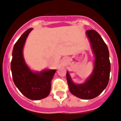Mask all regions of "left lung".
Here are the masks:
<instances>
[{
  "label": "left lung",
  "mask_w": 121,
  "mask_h": 121,
  "mask_svg": "<svg viewBox=\"0 0 121 121\" xmlns=\"http://www.w3.org/2000/svg\"><path fill=\"white\" fill-rule=\"evenodd\" d=\"M86 33L95 58L92 73L82 84H75L68 71L66 79L73 95L81 99L90 100L97 97L106 89L109 79L111 65L109 50L100 34L95 30H88Z\"/></svg>",
  "instance_id": "obj_1"
}]
</instances>
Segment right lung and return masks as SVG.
Masks as SVG:
<instances>
[{"instance_id": "obj_1", "label": "right lung", "mask_w": 121, "mask_h": 121, "mask_svg": "<svg viewBox=\"0 0 121 121\" xmlns=\"http://www.w3.org/2000/svg\"><path fill=\"white\" fill-rule=\"evenodd\" d=\"M32 29L29 28L25 31L15 43L12 52L11 71L14 83L21 93L30 100H39L49 95L56 69L33 71L25 62L23 47Z\"/></svg>"}]
</instances>
